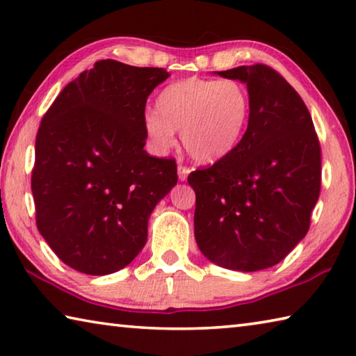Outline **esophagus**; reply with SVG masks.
<instances>
[{
  "label": "esophagus",
  "mask_w": 356,
  "mask_h": 356,
  "mask_svg": "<svg viewBox=\"0 0 356 356\" xmlns=\"http://www.w3.org/2000/svg\"><path fill=\"white\" fill-rule=\"evenodd\" d=\"M177 171H179V180H180V182H185L186 177H188V174H190L188 168L184 166L182 163H179L177 165Z\"/></svg>",
  "instance_id": "34e87169"
}]
</instances>
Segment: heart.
Segmentation results:
<instances>
[{
  "label": "heart",
  "instance_id": "1",
  "mask_svg": "<svg viewBox=\"0 0 356 356\" xmlns=\"http://www.w3.org/2000/svg\"><path fill=\"white\" fill-rule=\"evenodd\" d=\"M251 97L236 80L185 78L168 84L156 95L155 113H147L143 127L160 150L172 146L174 131L197 163H213L237 147L248 125Z\"/></svg>",
  "mask_w": 356,
  "mask_h": 356
}]
</instances>
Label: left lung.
Masks as SVG:
<instances>
[{
  "mask_svg": "<svg viewBox=\"0 0 356 356\" xmlns=\"http://www.w3.org/2000/svg\"><path fill=\"white\" fill-rule=\"evenodd\" d=\"M246 84L248 127L237 147L188 176L195 237L222 268L257 272L280 264L309 229L321 193V144L297 91L264 64L215 72Z\"/></svg>",
  "mask_w": 356,
  "mask_h": 356,
  "instance_id": "obj_1",
  "label": "left lung"
}]
</instances>
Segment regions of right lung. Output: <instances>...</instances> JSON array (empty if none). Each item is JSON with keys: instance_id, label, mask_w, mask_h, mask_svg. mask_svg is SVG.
Returning <instances> with one entry per match:
<instances>
[{"instance_id": "add662e5", "label": "right lung", "mask_w": 356, "mask_h": 356, "mask_svg": "<svg viewBox=\"0 0 356 356\" xmlns=\"http://www.w3.org/2000/svg\"><path fill=\"white\" fill-rule=\"evenodd\" d=\"M171 74L104 59L65 86L35 138L31 188L40 236L86 275L119 272L147 242L156 204L177 184L174 160L144 150V108Z\"/></svg>"}]
</instances>
